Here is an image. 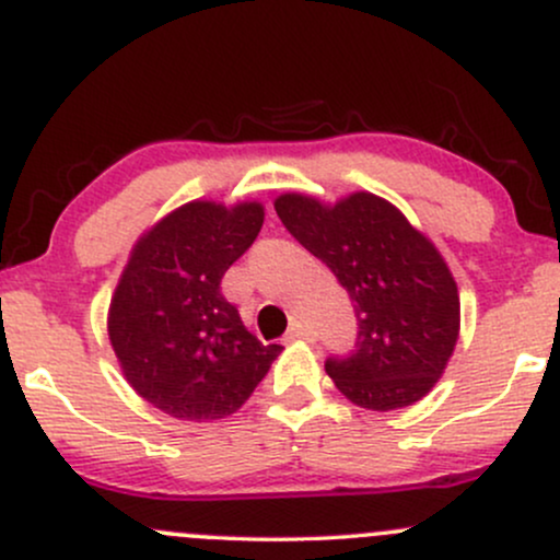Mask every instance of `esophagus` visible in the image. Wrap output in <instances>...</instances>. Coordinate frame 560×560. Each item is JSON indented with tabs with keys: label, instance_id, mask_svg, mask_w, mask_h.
<instances>
[{
	"label": "esophagus",
	"instance_id": "esophagus-1",
	"mask_svg": "<svg viewBox=\"0 0 560 560\" xmlns=\"http://www.w3.org/2000/svg\"><path fill=\"white\" fill-rule=\"evenodd\" d=\"M287 342H300V339H313V331L307 329L305 324H298V320H294L292 326H289V331H287Z\"/></svg>",
	"mask_w": 560,
	"mask_h": 560
}]
</instances>
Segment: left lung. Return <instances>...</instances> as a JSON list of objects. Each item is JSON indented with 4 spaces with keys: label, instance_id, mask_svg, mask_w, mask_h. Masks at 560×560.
<instances>
[{
    "label": "left lung",
    "instance_id": "8db88e82",
    "mask_svg": "<svg viewBox=\"0 0 560 560\" xmlns=\"http://www.w3.org/2000/svg\"><path fill=\"white\" fill-rule=\"evenodd\" d=\"M273 208L355 302L358 350L326 361L334 387L365 410L408 408L427 397L460 334L458 284L434 242L371 191L337 202L284 191Z\"/></svg>",
    "mask_w": 560,
    "mask_h": 560
}]
</instances>
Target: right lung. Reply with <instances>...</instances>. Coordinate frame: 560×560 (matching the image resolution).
Listing matches in <instances>:
<instances>
[{
  "mask_svg": "<svg viewBox=\"0 0 560 560\" xmlns=\"http://www.w3.org/2000/svg\"><path fill=\"white\" fill-rule=\"evenodd\" d=\"M266 218L258 199H191L131 247L107 311V337L126 382L178 421L236 413L281 355L244 329L221 294L231 262Z\"/></svg>",
  "mask_w": 560,
  "mask_h": 560,
  "instance_id": "obj_1",
  "label": "right lung"
}]
</instances>
